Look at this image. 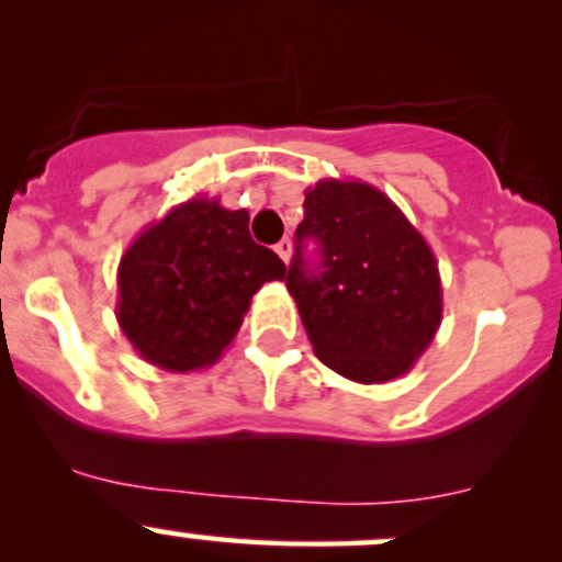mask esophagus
Segmentation results:
<instances>
[{
	"label": "esophagus",
	"mask_w": 562,
	"mask_h": 562,
	"mask_svg": "<svg viewBox=\"0 0 562 562\" xmlns=\"http://www.w3.org/2000/svg\"><path fill=\"white\" fill-rule=\"evenodd\" d=\"M277 255H280V258L282 260H285V263H288V260H291V249H293V241L291 239H282V241H277Z\"/></svg>",
	"instance_id": "obj_1"
}]
</instances>
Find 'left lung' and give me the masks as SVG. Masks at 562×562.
<instances>
[{
    "mask_svg": "<svg viewBox=\"0 0 562 562\" xmlns=\"http://www.w3.org/2000/svg\"><path fill=\"white\" fill-rule=\"evenodd\" d=\"M307 240L317 261L303 252ZM285 285L317 359L356 383L405 375L443 315L432 249L364 181L323 179L307 190Z\"/></svg>",
    "mask_w": 562,
    "mask_h": 562,
    "instance_id": "1",
    "label": "left lung"
}]
</instances>
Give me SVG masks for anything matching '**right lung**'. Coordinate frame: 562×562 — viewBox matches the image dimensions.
<instances>
[{
    "label": "right lung",
    "mask_w": 562,
    "mask_h": 562,
    "mask_svg": "<svg viewBox=\"0 0 562 562\" xmlns=\"http://www.w3.org/2000/svg\"><path fill=\"white\" fill-rule=\"evenodd\" d=\"M116 317L133 348L168 372L214 364L263 282L285 263L255 245L245 209L192 198L149 225L119 260Z\"/></svg>",
    "instance_id": "right-lung-1"
}]
</instances>
